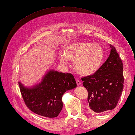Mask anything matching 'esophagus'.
<instances>
[{"label":"esophagus","instance_id":"34e87169","mask_svg":"<svg viewBox=\"0 0 135 135\" xmlns=\"http://www.w3.org/2000/svg\"><path fill=\"white\" fill-rule=\"evenodd\" d=\"M76 84L78 85H80V81L78 79H76Z\"/></svg>","mask_w":135,"mask_h":135}]
</instances>
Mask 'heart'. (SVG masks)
<instances>
[{"instance_id":"b5f03b06","label":"heart","mask_w":135,"mask_h":135,"mask_svg":"<svg viewBox=\"0 0 135 135\" xmlns=\"http://www.w3.org/2000/svg\"><path fill=\"white\" fill-rule=\"evenodd\" d=\"M105 51L100 44L89 42H79L68 44L64 53H60V62L67 65L69 60L74 62L78 74L89 76L96 73L104 61Z\"/></svg>"}]
</instances>
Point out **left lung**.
I'll use <instances>...</instances> for the list:
<instances>
[{"instance_id":"1","label":"left lung","mask_w":135,"mask_h":135,"mask_svg":"<svg viewBox=\"0 0 135 135\" xmlns=\"http://www.w3.org/2000/svg\"><path fill=\"white\" fill-rule=\"evenodd\" d=\"M95 74L81 78L88 91V103L93 112L101 113L116 107L123 89V66L115 48Z\"/></svg>"}]
</instances>
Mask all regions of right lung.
I'll list each match as a JSON object with an SVG mask.
<instances>
[{"label": "right lung", "mask_w": 135, "mask_h": 135, "mask_svg": "<svg viewBox=\"0 0 135 135\" xmlns=\"http://www.w3.org/2000/svg\"><path fill=\"white\" fill-rule=\"evenodd\" d=\"M20 92L26 107L39 115L55 118L62 109V97L68 90L76 87L74 76L70 73L49 71L42 82L27 88L18 82Z\"/></svg>", "instance_id": "obj_1"}]
</instances>
